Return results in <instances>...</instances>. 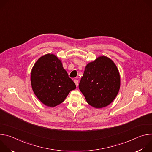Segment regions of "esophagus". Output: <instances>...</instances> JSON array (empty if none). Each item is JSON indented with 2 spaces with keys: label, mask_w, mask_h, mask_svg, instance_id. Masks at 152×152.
Returning <instances> with one entry per match:
<instances>
[{
  "label": "esophagus",
  "mask_w": 152,
  "mask_h": 152,
  "mask_svg": "<svg viewBox=\"0 0 152 152\" xmlns=\"http://www.w3.org/2000/svg\"><path fill=\"white\" fill-rule=\"evenodd\" d=\"M74 82L75 83V84H76V86H78V85H79V81H78V80H77V79H75V80H74Z\"/></svg>",
  "instance_id": "obj_1"
}]
</instances>
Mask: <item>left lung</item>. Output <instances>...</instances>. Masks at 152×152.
Listing matches in <instances>:
<instances>
[{"instance_id":"1","label":"left lung","mask_w":152,"mask_h":152,"mask_svg":"<svg viewBox=\"0 0 152 152\" xmlns=\"http://www.w3.org/2000/svg\"><path fill=\"white\" fill-rule=\"evenodd\" d=\"M120 86V77L115 64L102 56L86 65L79 88L89 104L102 108L113 102Z\"/></svg>"}]
</instances>
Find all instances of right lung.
<instances>
[{"label":"right lung","instance_id":"1","mask_svg":"<svg viewBox=\"0 0 152 152\" xmlns=\"http://www.w3.org/2000/svg\"><path fill=\"white\" fill-rule=\"evenodd\" d=\"M31 81L35 96L43 104L50 107L61 103L76 88L61 61L49 53L41 56L34 64Z\"/></svg>","mask_w":152,"mask_h":152}]
</instances>
